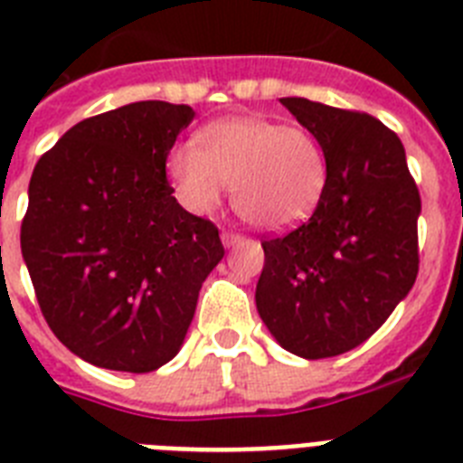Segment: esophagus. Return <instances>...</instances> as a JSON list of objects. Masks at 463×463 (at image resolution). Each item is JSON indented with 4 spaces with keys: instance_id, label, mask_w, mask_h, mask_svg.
I'll list each match as a JSON object with an SVG mask.
<instances>
[{
    "instance_id": "1",
    "label": "esophagus",
    "mask_w": 463,
    "mask_h": 463,
    "mask_svg": "<svg viewBox=\"0 0 463 463\" xmlns=\"http://www.w3.org/2000/svg\"><path fill=\"white\" fill-rule=\"evenodd\" d=\"M241 241H243V236L236 234V232H222V243L227 248L236 246V243H241Z\"/></svg>"
}]
</instances>
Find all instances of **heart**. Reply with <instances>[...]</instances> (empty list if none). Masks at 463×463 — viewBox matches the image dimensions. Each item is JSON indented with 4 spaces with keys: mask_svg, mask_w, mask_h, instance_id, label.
Returning a JSON list of instances; mask_svg holds the SVG:
<instances>
[{
    "mask_svg": "<svg viewBox=\"0 0 463 463\" xmlns=\"http://www.w3.org/2000/svg\"><path fill=\"white\" fill-rule=\"evenodd\" d=\"M177 199L194 213L213 211L232 184V203L260 229H286L309 217L327 183L318 137L304 126L267 117L213 121L199 147L180 145L165 159Z\"/></svg>",
    "mask_w": 463,
    "mask_h": 463,
    "instance_id": "heart-1",
    "label": "heart"
}]
</instances>
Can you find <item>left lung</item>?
Returning <instances> with one entry per match:
<instances>
[{"mask_svg":"<svg viewBox=\"0 0 463 463\" xmlns=\"http://www.w3.org/2000/svg\"><path fill=\"white\" fill-rule=\"evenodd\" d=\"M280 102L321 142L327 183L307 222L262 241L255 302L283 349L316 361L363 345L414 286L421 199L401 137L379 118Z\"/></svg>","mask_w":463,"mask_h":463,"instance_id":"1","label":"left lung"}]
</instances>
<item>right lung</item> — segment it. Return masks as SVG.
<instances>
[{"mask_svg":"<svg viewBox=\"0 0 463 463\" xmlns=\"http://www.w3.org/2000/svg\"><path fill=\"white\" fill-rule=\"evenodd\" d=\"M192 118L189 105L130 102L79 121L34 165L23 260L53 335L90 365H165L224 258L215 224L184 211L165 180Z\"/></svg>","mask_w":463,"mask_h":463,"instance_id":"1","label":"right lung"}]
</instances>
